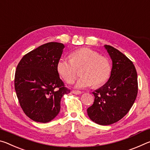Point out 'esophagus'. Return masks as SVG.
I'll return each instance as SVG.
<instances>
[{"label": "esophagus", "instance_id": "1", "mask_svg": "<svg viewBox=\"0 0 150 150\" xmlns=\"http://www.w3.org/2000/svg\"><path fill=\"white\" fill-rule=\"evenodd\" d=\"M72 93L75 94V95H80V94L82 93V92L79 91H72Z\"/></svg>", "mask_w": 150, "mask_h": 150}]
</instances>
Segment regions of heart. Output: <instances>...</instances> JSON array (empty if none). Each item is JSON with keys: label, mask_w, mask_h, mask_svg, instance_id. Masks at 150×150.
<instances>
[{"label": "heart", "mask_w": 150, "mask_h": 150, "mask_svg": "<svg viewBox=\"0 0 150 150\" xmlns=\"http://www.w3.org/2000/svg\"><path fill=\"white\" fill-rule=\"evenodd\" d=\"M81 76L75 87L79 88L100 87L107 82L111 73V64L107 57L90 48L76 50L70 54V59L61 58L57 63V71L65 82L71 83L75 80L77 69Z\"/></svg>", "instance_id": "obj_1"}]
</instances>
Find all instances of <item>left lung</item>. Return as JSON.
Here are the masks:
<instances>
[{
  "label": "left lung",
  "mask_w": 150,
  "mask_h": 150,
  "mask_svg": "<svg viewBox=\"0 0 150 150\" xmlns=\"http://www.w3.org/2000/svg\"><path fill=\"white\" fill-rule=\"evenodd\" d=\"M105 47L112 61L110 77L93 93L95 100L87 114L91 120L106 126L120 120L130 110L138 94V77L135 66L125 55L110 45Z\"/></svg>",
  "instance_id": "obj_1"
}]
</instances>
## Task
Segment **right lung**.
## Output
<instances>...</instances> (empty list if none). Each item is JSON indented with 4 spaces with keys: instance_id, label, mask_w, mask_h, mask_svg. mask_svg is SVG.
Wrapping results in <instances>:
<instances>
[{
    "instance_id": "obj_1",
    "label": "right lung",
    "mask_w": 150,
    "mask_h": 150,
    "mask_svg": "<svg viewBox=\"0 0 150 150\" xmlns=\"http://www.w3.org/2000/svg\"><path fill=\"white\" fill-rule=\"evenodd\" d=\"M65 47L49 42L24 55L17 65L14 88L20 105L32 120L46 123L56 117L62 96L70 93L57 71Z\"/></svg>"
}]
</instances>
